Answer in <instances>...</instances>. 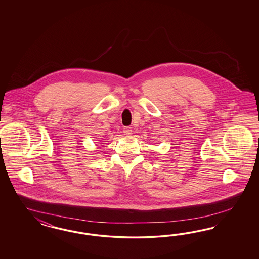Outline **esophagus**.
<instances>
[{"instance_id":"esophagus-1","label":"esophagus","mask_w":259,"mask_h":259,"mask_svg":"<svg viewBox=\"0 0 259 259\" xmlns=\"http://www.w3.org/2000/svg\"><path fill=\"white\" fill-rule=\"evenodd\" d=\"M132 129H131V127H124L123 128V133L126 136H130V135H132Z\"/></svg>"}]
</instances>
